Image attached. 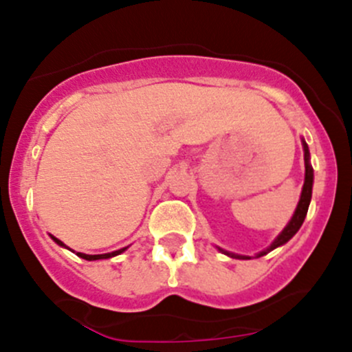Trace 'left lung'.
I'll use <instances>...</instances> for the list:
<instances>
[{
  "mask_svg": "<svg viewBox=\"0 0 352 352\" xmlns=\"http://www.w3.org/2000/svg\"><path fill=\"white\" fill-rule=\"evenodd\" d=\"M301 144H303V151H305V184H303V189H301V196H300V201H298V206L296 209H294V214L291 216L289 223L285 226V230H283L281 233H279L278 236L274 239V242L269 245L267 248H264L262 252H258L255 257H262V255L269 254L271 250H274V248L281 247V245H285L286 242H289L291 239H293L294 235H296L298 230L301 228V225H303L305 218H307V212H308V206H310V201H311V189H314V168H311V163H310V150H308V144L307 141L301 140ZM219 252H223L225 255H228V257H233V258H252L248 257V255H239V254H233V252H228V250H223V248L218 247Z\"/></svg>",
  "mask_w": 352,
  "mask_h": 352,
  "instance_id": "1",
  "label": "left lung"
}]
</instances>
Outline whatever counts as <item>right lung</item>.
I'll use <instances>...</instances> for the list:
<instances>
[{
	"mask_svg": "<svg viewBox=\"0 0 352 352\" xmlns=\"http://www.w3.org/2000/svg\"><path fill=\"white\" fill-rule=\"evenodd\" d=\"M51 239L54 240L56 243L59 245V247H65V248H67V250H71L69 247H66L65 243L61 242V240L59 239H56V236H52L51 235ZM127 248L129 247H124V248H119V250H113V252H109V254H97V255H90V254H81V252H74V250H71L73 252V254H76L78 257H81V258H85V261H102V258H110V257H116V255H119V254H122L124 250H127Z\"/></svg>",
	"mask_w": 352,
	"mask_h": 352,
	"instance_id": "right-lung-1",
	"label": "right lung"
}]
</instances>
